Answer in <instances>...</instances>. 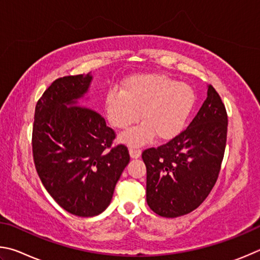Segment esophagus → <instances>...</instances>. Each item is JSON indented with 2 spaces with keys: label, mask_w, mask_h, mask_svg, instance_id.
I'll return each mask as SVG.
<instances>
[{
  "label": "esophagus",
  "mask_w": 260,
  "mask_h": 260,
  "mask_svg": "<svg viewBox=\"0 0 260 260\" xmlns=\"http://www.w3.org/2000/svg\"><path fill=\"white\" fill-rule=\"evenodd\" d=\"M129 152H130V155L133 158H137L142 155V151H140V149L137 147H130Z\"/></svg>",
  "instance_id": "obj_1"
}]
</instances>
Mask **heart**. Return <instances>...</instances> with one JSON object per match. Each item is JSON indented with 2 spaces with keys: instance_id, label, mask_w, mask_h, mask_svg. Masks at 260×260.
Segmentation results:
<instances>
[{
  "instance_id": "obj_1",
  "label": "heart",
  "mask_w": 260,
  "mask_h": 260,
  "mask_svg": "<svg viewBox=\"0 0 260 260\" xmlns=\"http://www.w3.org/2000/svg\"><path fill=\"white\" fill-rule=\"evenodd\" d=\"M197 94L192 86L165 74L133 75L122 90H109L105 109L111 124L126 130L137 123L142 112L143 124L122 136L133 146L152 140H169L178 135L192 113Z\"/></svg>"
}]
</instances>
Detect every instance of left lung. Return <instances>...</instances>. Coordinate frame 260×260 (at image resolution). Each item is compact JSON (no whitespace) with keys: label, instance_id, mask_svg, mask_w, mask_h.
<instances>
[{"label":"left lung","instance_id":"obj_1","mask_svg":"<svg viewBox=\"0 0 260 260\" xmlns=\"http://www.w3.org/2000/svg\"><path fill=\"white\" fill-rule=\"evenodd\" d=\"M226 139L225 105L209 85L207 99L185 130L158 147L144 149L148 207L166 218L195 210L218 179Z\"/></svg>","mask_w":260,"mask_h":260}]
</instances>
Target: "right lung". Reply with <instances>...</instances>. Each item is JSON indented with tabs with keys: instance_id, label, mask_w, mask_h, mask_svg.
Listing matches in <instances>:
<instances>
[{
	"instance_id": "add662e5",
	"label": "right lung",
	"mask_w": 260,
	"mask_h": 260,
	"mask_svg": "<svg viewBox=\"0 0 260 260\" xmlns=\"http://www.w3.org/2000/svg\"><path fill=\"white\" fill-rule=\"evenodd\" d=\"M90 74L54 80L38 100L31 148L45 189L63 210L92 217L111 203L114 188L130 161L127 147L113 146L116 134L102 114L77 105Z\"/></svg>"
}]
</instances>
